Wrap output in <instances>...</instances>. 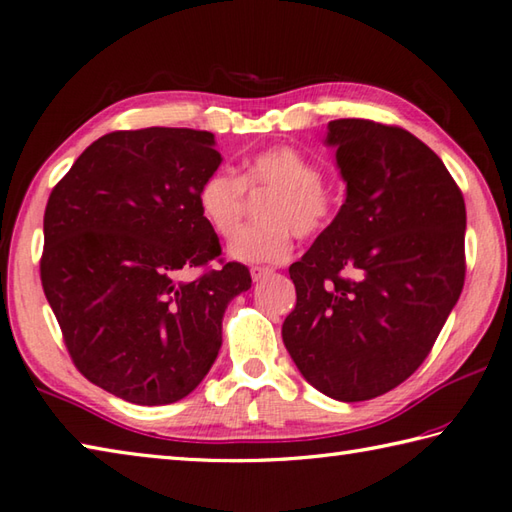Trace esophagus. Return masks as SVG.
Returning <instances> with one entry per match:
<instances>
[{
	"instance_id": "34e87169",
	"label": "esophagus",
	"mask_w": 512,
	"mask_h": 512,
	"mask_svg": "<svg viewBox=\"0 0 512 512\" xmlns=\"http://www.w3.org/2000/svg\"><path fill=\"white\" fill-rule=\"evenodd\" d=\"M250 275H253L255 282H262V280H266V277L273 275V268H268V266H253V268H250Z\"/></svg>"
}]
</instances>
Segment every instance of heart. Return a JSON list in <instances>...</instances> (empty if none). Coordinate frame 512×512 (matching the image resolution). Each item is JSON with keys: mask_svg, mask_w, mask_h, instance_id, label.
Here are the masks:
<instances>
[{"mask_svg": "<svg viewBox=\"0 0 512 512\" xmlns=\"http://www.w3.org/2000/svg\"><path fill=\"white\" fill-rule=\"evenodd\" d=\"M322 181L320 167L302 152L271 147L248 156L239 176L230 170L210 172L199 183L197 208L217 237L230 239L243 220L247 198L268 193L258 211L263 224L236 234L228 253L246 264H280L291 255L293 232L313 239L336 219V199Z\"/></svg>", "mask_w": 512, "mask_h": 512, "instance_id": "b5f03b06", "label": "heart"}]
</instances>
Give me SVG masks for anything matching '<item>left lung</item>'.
<instances>
[{"mask_svg": "<svg viewBox=\"0 0 512 512\" xmlns=\"http://www.w3.org/2000/svg\"><path fill=\"white\" fill-rule=\"evenodd\" d=\"M347 199L288 273L282 324L300 374L336 401H369L432 351L466 280V203L443 161L401 127L331 120Z\"/></svg>", "mask_w": 512, "mask_h": 512, "instance_id": "8db88e82", "label": "left lung"}]
</instances>
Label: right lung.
Returning <instances> with one entry per match:
<instances>
[{
  "mask_svg": "<svg viewBox=\"0 0 512 512\" xmlns=\"http://www.w3.org/2000/svg\"><path fill=\"white\" fill-rule=\"evenodd\" d=\"M219 163L210 132H111L46 203L44 295L73 365L123 401L188 396L217 358L228 302L253 282L237 262L181 277L221 255L197 208L199 183Z\"/></svg>",
  "mask_w": 512,
  "mask_h": 512,
  "instance_id": "right-lung-1",
  "label": "right lung"
}]
</instances>
